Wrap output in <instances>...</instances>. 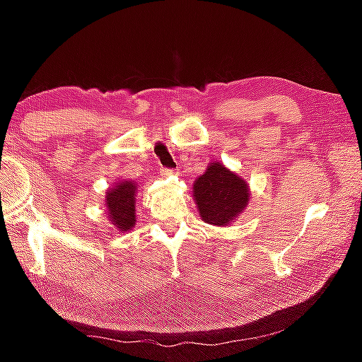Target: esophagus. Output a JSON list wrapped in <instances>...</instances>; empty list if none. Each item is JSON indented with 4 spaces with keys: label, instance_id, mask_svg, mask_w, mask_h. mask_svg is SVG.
Wrapping results in <instances>:
<instances>
[{
    "label": "esophagus",
    "instance_id": "esophagus-1",
    "mask_svg": "<svg viewBox=\"0 0 362 362\" xmlns=\"http://www.w3.org/2000/svg\"><path fill=\"white\" fill-rule=\"evenodd\" d=\"M159 170H161V175H164V177H166V175H174V174H177V170H175V169H170V168H161Z\"/></svg>",
    "mask_w": 362,
    "mask_h": 362
}]
</instances>
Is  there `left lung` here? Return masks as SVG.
Instances as JSON below:
<instances>
[{
	"label": "left lung",
	"mask_w": 362,
	"mask_h": 362,
	"mask_svg": "<svg viewBox=\"0 0 362 362\" xmlns=\"http://www.w3.org/2000/svg\"><path fill=\"white\" fill-rule=\"evenodd\" d=\"M193 196L201 218L218 226L228 225L249 203L247 183L218 163L194 182Z\"/></svg>",
	"instance_id": "left-lung-1"
}]
</instances>
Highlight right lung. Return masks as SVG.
<instances>
[{"label": "right lung", "instance_id": "obj_1", "mask_svg": "<svg viewBox=\"0 0 362 362\" xmlns=\"http://www.w3.org/2000/svg\"><path fill=\"white\" fill-rule=\"evenodd\" d=\"M136 185L132 182H119L115 188L107 192L105 204L112 223L118 230L127 231L136 225Z\"/></svg>", "mask_w": 362, "mask_h": 362}]
</instances>
